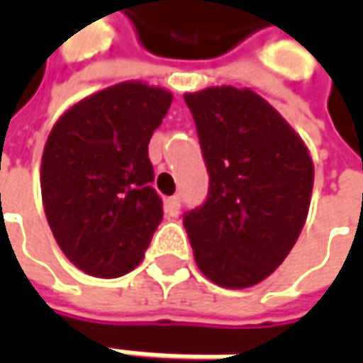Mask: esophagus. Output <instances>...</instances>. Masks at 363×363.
I'll use <instances>...</instances> for the list:
<instances>
[{"label":"esophagus","mask_w":363,"mask_h":363,"mask_svg":"<svg viewBox=\"0 0 363 363\" xmlns=\"http://www.w3.org/2000/svg\"><path fill=\"white\" fill-rule=\"evenodd\" d=\"M165 212L169 216H177L179 214V198L177 196H172V198L165 200Z\"/></svg>","instance_id":"34e87169"}]
</instances>
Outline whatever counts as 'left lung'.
Segmentation results:
<instances>
[{
  "mask_svg": "<svg viewBox=\"0 0 363 363\" xmlns=\"http://www.w3.org/2000/svg\"><path fill=\"white\" fill-rule=\"evenodd\" d=\"M184 101L210 175L206 202L184 214L194 258L216 285H257L299 238L313 161L299 135L257 92L212 86Z\"/></svg>",
  "mask_w": 363,
  "mask_h": 363,
  "instance_id": "8db88e82",
  "label": "left lung"
}]
</instances>
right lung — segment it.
Listing matches in <instances>:
<instances>
[{
	"instance_id": "add662e5",
	"label": "right lung",
	"mask_w": 363,
	"mask_h": 363,
	"mask_svg": "<svg viewBox=\"0 0 363 363\" xmlns=\"http://www.w3.org/2000/svg\"><path fill=\"white\" fill-rule=\"evenodd\" d=\"M169 105L165 89L121 82L70 106L50 131L44 212L64 255L86 274L117 279L145 257L163 218L147 147Z\"/></svg>"
}]
</instances>
